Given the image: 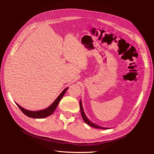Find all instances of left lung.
<instances>
[{
    "mask_svg": "<svg viewBox=\"0 0 154 154\" xmlns=\"http://www.w3.org/2000/svg\"><path fill=\"white\" fill-rule=\"evenodd\" d=\"M80 112H81V115H82V119H83L84 122L87 124H88V125H90V126H91L92 127L96 128H100V129H107V128H106V127H102L101 126H99L98 125H97V124L92 122L91 121L87 118V117L86 116L85 112L84 111V109H83V107H82V103L81 99H80Z\"/></svg>",
    "mask_w": 154,
    "mask_h": 154,
    "instance_id": "8db88e82",
    "label": "left lung"
}]
</instances>
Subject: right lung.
<instances>
[{"instance_id": "obj_1", "label": "right lung", "mask_w": 154, "mask_h": 154, "mask_svg": "<svg viewBox=\"0 0 154 154\" xmlns=\"http://www.w3.org/2000/svg\"><path fill=\"white\" fill-rule=\"evenodd\" d=\"M68 88L69 87H67V88H65V89L57 97V98L54 101V102L49 107H48L46 109H43V110H37V111L29 110L25 109L24 108H23L22 107L20 106L19 105L17 104L16 102H15V103L19 107V109L22 110V112L23 113V114H25V115H26L27 116H28L29 117L34 118V119H42V118H45V117H47L48 116H51L52 114H53V112L55 110L57 107L58 104L59 103L60 100L63 97V96L64 95L65 93H66V91H67Z\"/></svg>"}]
</instances>
